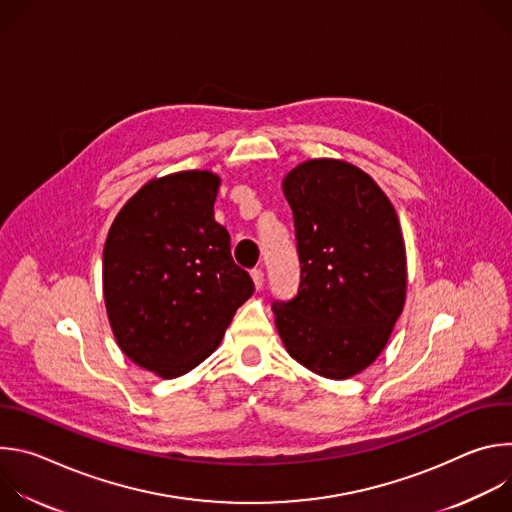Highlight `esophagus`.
Masks as SVG:
<instances>
[{
	"label": "esophagus",
	"mask_w": 512,
	"mask_h": 512,
	"mask_svg": "<svg viewBox=\"0 0 512 512\" xmlns=\"http://www.w3.org/2000/svg\"><path fill=\"white\" fill-rule=\"evenodd\" d=\"M251 279H253L255 289H261V287H263V281H265V275H263L261 269H253V271H251Z\"/></svg>",
	"instance_id": "obj_1"
}]
</instances>
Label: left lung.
<instances>
[{
    "mask_svg": "<svg viewBox=\"0 0 512 512\" xmlns=\"http://www.w3.org/2000/svg\"><path fill=\"white\" fill-rule=\"evenodd\" d=\"M302 283L275 302L289 356L320 377L344 381L377 360L403 312L407 257L399 216L379 184L354 164L306 160L287 172Z\"/></svg>",
    "mask_w": 512,
    "mask_h": 512,
    "instance_id": "left-lung-1",
    "label": "left lung"
}]
</instances>
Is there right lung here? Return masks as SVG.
I'll list each match as a JSON object with an SVG mask.
<instances>
[{
  "label": "right lung",
  "instance_id": "obj_1",
  "mask_svg": "<svg viewBox=\"0 0 512 512\" xmlns=\"http://www.w3.org/2000/svg\"><path fill=\"white\" fill-rule=\"evenodd\" d=\"M221 178L186 170L143 184L117 212L103 249V296L121 352L176 379L221 344L253 281L214 221Z\"/></svg>",
  "mask_w": 512,
  "mask_h": 512
}]
</instances>
